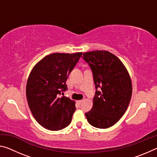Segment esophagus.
I'll return each mask as SVG.
<instances>
[{"label": "esophagus", "instance_id": "esophagus-1", "mask_svg": "<svg viewBox=\"0 0 157 157\" xmlns=\"http://www.w3.org/2000/svg\"><path fill=\"white\" fill-rule=\"evenodd\" d=\"M82 101H83V100H78L77 101V102H78V105H80L81 103L82 102Z\"/></svg>", "mask_w": 157, "mask_h": 157}]
</instances>
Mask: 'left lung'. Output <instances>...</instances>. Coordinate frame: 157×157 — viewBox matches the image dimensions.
<instances>
[{
    "label": "left lung",
    "mask_w": 157,
    "mask_h": 157,
    "mask_svg": "<svg viewBox=\"0 0 157 157\" xmlns=\"http://www.w3.org/2000/svg\"><path fill=\"white\" fill-rule=\"evenodd\" d=\"M94 74L96 91L91 110L85 113L92 126L109 128L120 120L128 107L132 94L130 75L123 63L112 53L95 50L83 54Z\"/></svg>",
    "instance_id": "left-lung-1"
}]
</instances>
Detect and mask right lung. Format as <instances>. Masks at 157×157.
<instances>
[{
  "instance_id": "obj_1",
  "label": "right lung",
  "mask_w": 157,
  "mask_h": 157,
  "mask_svg": "<svg viewBox=\"0 0 157 157\" xmlns=\"http://www.w3.org/2000/svg\"><path fill=\"white\" fill-rule=\"evenodd\" d=\"M82 55L52 53L32 69L26 84V98L34 118L44 128L57 131L71 123L75 102L59 95L68 89L66 81Z\"/></svg>"
}]
</instances>
